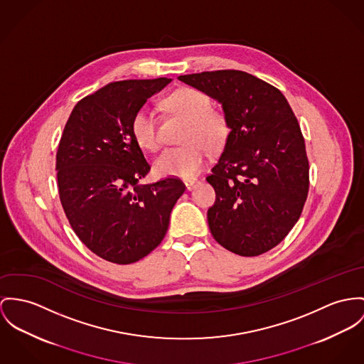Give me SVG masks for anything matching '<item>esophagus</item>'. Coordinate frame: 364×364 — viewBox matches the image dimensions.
Segmentation results:
<instances>
[{
	"mask_svg": "<svg viewBox=\"0 0 364 364\" xmlns=\"http://www.w3.org/2000/svg\"><path fill=\"white\" fill-rule=\"evenodd\" d=\"M184 184H186V188L188 190V191H191L194 187H196V184H198V180H186L184 181Z\"/></svg>",
	"mask_w": 364,
	"mask_h": 364,
	"instance_id": "34e87169",
	"label": "esophagus"
}]
</instances>
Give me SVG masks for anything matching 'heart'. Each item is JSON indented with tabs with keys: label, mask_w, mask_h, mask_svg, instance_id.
Masks as SVG:
<instances>
[{
	"label": "heart",
	"mask_w": 364,
	"mask_h": 364,
	"mask_svg": "<svg viewBox=\"0 0 364 364\" xmlns=\"http://www.w3.org/2000/svg\"><path fill=\"white\" fill-rule=\"evenodd\" d=\"M168 113L186 120L181 141L186 144L164 149L154 161V170L161 177L193 178L205 164V149L210 152L222 149L230 136L227 114L212 108L210 97L193 87H183L164 100ZM132 136L142 149L154 151L159 145L158 126L154 113L140 108L130 123Z\"/></svg>",
	"instance_id": "heart-1"
}]
</instances>
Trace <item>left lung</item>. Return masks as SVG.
<instances>
[{
  "label": "left lung",
  "instance_id": "left-lung-1",
  "mask_svg": "<svg viewBox=\"0 0 364 364\" xmlns=\"http://www.w3.org/2000/svg\"><path fill=\"white\" fill-rule=\"evenodd\" d=\"M178 80L216 100L230 122L223 154L206 177L216 191L208 210L213 238L241 256L270 251L298 222L309 191L305 140L287 98L241 70Z\"/></svg>",
  "mask_w": 364,
  "mask_h": 364
}]
</instances>
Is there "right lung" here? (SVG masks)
<instances>
[{
    "label": "right lung",
    "instance_id": "obj_1",
    "mask_svg": "<svg viewBox=\"0 0 364 364\" xmlns=\"http://www.w3.org/2000/svg\"><path fill=\"white\" fill-rule=\"evenodd\" d=\"M171 79L107 84L80 100L56 152L58 190L76 235L100 257L129 264L154 251L186 186L176 177L141 184L151 166L132 136L133 114Z\"/></svg>",
    "mask_w": 364,
    "mask_h": 364
}]
</instances>
